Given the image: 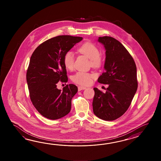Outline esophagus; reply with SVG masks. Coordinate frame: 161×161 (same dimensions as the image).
<instances>
[{
	"label": "esophagus",
	"instance_id": "obj_1",
	"mask_svg": "<svg viewBox=\"0 0 161 161\" xmlns=\"http://www.w3.org/2000/svg\"><path fill=\"white\" fill-rule=\"evenodd\" d=\"M78 91H81V90H85L86 88L85 87H83V86H78Z\"/></svg>",
	"mask_w": 161,
	"mask_h": 161
}]
</instances>
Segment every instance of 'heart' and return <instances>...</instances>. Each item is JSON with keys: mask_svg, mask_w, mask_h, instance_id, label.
<instances>
[{"mask_svg": "<svg viewBox=\"0 0 161 161\" xmlns=\"http://www.w3.org/2000/svg\"><path fill=\"white\" fill-rule=\"evenodd\" d=\"M78 51L81 54L85 55L90 59V63L92 67H98L102 65L103 59L100 55L99 48L90 42H86L81 45ZM74 56L71 52H67L63 57V63L65 68L72 70L74 67ZM94 75L89 72L79 71L72 75V81L82 86L90 85L92 82Z\"/></svg>", "mask_w": 161, "mask_h": 161, "instance_id": "1", "label": "heart"}]
</instances>
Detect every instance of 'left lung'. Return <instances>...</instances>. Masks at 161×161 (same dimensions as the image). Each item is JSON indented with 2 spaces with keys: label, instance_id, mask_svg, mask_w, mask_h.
<instances>
[{
  "label": "left lung",
  "instance_id": "8db88e82",
  "mask_svg": "<svg viewBox=\"0 0 161 161\" xmlns=\"http://www.w3.org/2000/svg\"><path fill=\"white\" fill-rule=\"evenodd\" d=\"M98 41L106 50L105 72L98 82L109 86L105 93L94 88L93 112L102 120L113 121L127 111L136 92V66L127 49L116 39L103 36Z\"/></svg>",
  "mask_w": 161,
  "mask_h": 161
}]
</instances>
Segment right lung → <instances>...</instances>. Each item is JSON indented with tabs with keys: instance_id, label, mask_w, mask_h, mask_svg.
Instances as JSON below:
<instances>
[{
	"instance_id": "right-lung-1",
	"label": "right lung",
	"mask_w": 161,
	"mask_h": 161,
	"mask_svg": "<svg viewBox=\"0 0 161 161\" xmlns=\"http://www.w3.org/2000/svg\"><path fill=\"white\" fill-rule=\"evenodd\" d=\"M82 39L58 36L42 42L31 55L26 80L31 101L42 116L57 120L70 112L71 100L78 87L69 84L61 90L57 89V83L68 81L64 55Z\"/></svg>"
}]
</instances>
